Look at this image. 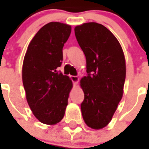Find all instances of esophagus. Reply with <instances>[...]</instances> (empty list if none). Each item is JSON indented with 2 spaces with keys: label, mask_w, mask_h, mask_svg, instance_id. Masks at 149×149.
<instances>
[{
  "label": "esophagus",
  "mask_w": 149,
  "mask_h": 149,
  "mask_svg": "<svg viewBox=\"0 0 149 149\" xmlns=\"http://www.w3.org/2000/svg\"><path fill=\"white\" fill-rule=\"evenodd\" d=\"M70 78L71 80H72V81L73 82V84L75 85V84H77V83H78L79 81V78L77 77V76H70Z\"/></svg>",
  "instance_id": "obj_1"
}]
</instances>
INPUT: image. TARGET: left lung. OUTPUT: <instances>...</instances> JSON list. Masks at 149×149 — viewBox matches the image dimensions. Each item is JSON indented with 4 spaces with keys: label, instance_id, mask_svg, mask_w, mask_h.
I'll return each mask as SVG.
<instances>
[{
    "label": "left lung",
    "instance_id": "left-lung-1",
    "mask_svg": "<svg viewBox=\"0 0 149 149\" xmlns=\"http://www.w3.org/2000/svg\"><path fill=\"white\" fill-rule=\"evenodd\" d=\"M74 33L86 60L87 74L81 80L83 119L92 128H103L111 120L123 95L126 74L123 51L113 34L101 24L77 26Z\"/></svg>",
    "mask_w": 149,
    "mask_h": 149
}]
</instances>
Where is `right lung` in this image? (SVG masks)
Wrapping results in <instances>:
<instances>
[{
	"label": "right lung",
	"instance_id": "add662e5",
	"mask_svg": "<svg viewBox=\"0 0 149 149\" xmlns=\"http://www.w3.org/2000/svg\"><path fill=\"white\" fill-rule=\"evenodd\" d=\"M72 27L60 22L43 26L29 44L22 68L27 103L42 123L55 125L64 116L72 87L69 77L58 71L63 48Z\"/></svg>",
	"mask_w": 149,
	"mask_h": 149
}]
</instances>
